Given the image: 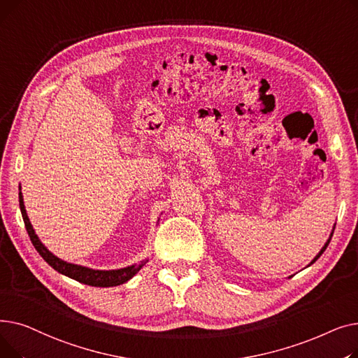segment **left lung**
Returning <instances> with one entry per match:
<instances>
[{"instance_id":"obj_1","label":"left lung","mask_w":358,"mask_h":358,"mask_svg":"<svg viewBox=\"0 0 358 358\" xmlns=\"http://www.w3.org/2000/svg\"><path fill=\"white\" fill-rule=\"evenodd\" d=\"M334 229H335V227H334V228H332V232H331V235H329V238H328V241H327V242H325V245H324V247H322V248H321V251H319V252H317V254H316V255H315V258H313V259H312V261H310V262H309V266H312V264H313V262H315V261H316V259H317V258H319V257H321V255H322V254H324V251H325V250H327V247H328V245H329V242H331V238H332V234H334Z\"/></svg>"}]
</instances>
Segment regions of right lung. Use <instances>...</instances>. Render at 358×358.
<instances>
[{
  "label": "right lung",
  "instance_id": "1",
  "mask_svg": "<svg viewBox=\"0 0 358 358\" xmlns=\"http://www.w3.org/2000/svg\"><path fill=\"white\" fill-rule=\"evenodd\" d=\"M18 190H20V193H18L20 210H22V216H23V220L26 224L27 234L30 236V241L34 245L36 251L42 255V258L53 270H56L58 273H61L69 278L77 280L83 285H88V286H94V287H113V286H120V285L126 283V281H129L131 277L136 275L139 273V270L146 264L148 259H143L139 262V264H131L129 267L119 268V270H94L90 267L80 266V264H72V262L58 258L43 245L39 236L36 235L31 223H30V219L27 216L26 208H24L22 187Z\"/></svg>",
  "mask_w": 358,
  "mask_h": 358
}]
</instances>
